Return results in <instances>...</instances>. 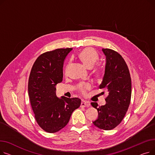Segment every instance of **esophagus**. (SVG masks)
Segmentation results:
<instances>
[{
	"label": "esophagus",
	"mask_w": 155,
	"mask_h": 155,
	"mask_svg": "<svg viewBox=\"0 0 155 155\" xmlns=\"http://www.w3.org/2000/svg\"><path fill=\"white\" fill-rule=\"evenodd\" d=\"M81 106L82 107H89L90 106V104H89V102H88L84 100H82V102H81Z\"/></svg>",
	"instance_id": "obj_1"
}]
</instances>
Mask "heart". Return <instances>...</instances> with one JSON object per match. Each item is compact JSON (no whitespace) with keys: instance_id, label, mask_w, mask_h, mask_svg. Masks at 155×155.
I'll return each mask as SVG.
<instances>
[{"instance_id":"1","label":"heart","mask_w":155,"mask_h":155,"mask_svg":"<svg viewBox=\"0 0 155 155\" xmlns=\"http://www.w3.org/2000/svg\"><path fill=\"white\" fill-rule=\"evenodd\" d=\"M78 58L88 68H91L98 61L99 55L94 49L91 48H86L79 53ZM89 88H90L89 84H86L84 87H81L80 89L84 92L85 89Z\"/></svg>"}]
</instances>
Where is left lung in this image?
Listing matches in <instances>:
<instances>
[{
    "label": "left lung",
    "mask_w": 155,
    "mask_h": 155,
    "mask_svg": "<svg viewBox=\"0 0 155 155\" xmlns=\"http://www.w3.org/2000/svg\"><path fill=\"white\" fill-rule=\"evenodd\" d=\"M106 63L100 88L108 92L105 104L99 107L97 102L92 106L98 111V118L93 124L104 130H111L118 126L124 117L131 97V79L127 64L117 52L102 49ZM104 94V92H103Z\"/></svg>",
    "instance_id": "1"
}]
</instances>
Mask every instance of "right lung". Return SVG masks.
Here are the masks:
<instances>
[{
    "label": "right lung",
    "mask_w": 155,
    "mask_h": 155,
    "mask_svg": "<svg viewBox=\"0 0 155 155\" xmlns=\"http://www.w3.org/2000/svg\"><path fill=\"white\" fill-rule=\"evenodd\" d=\"M72 48L56 49L41 54L32 67L28 82L31 107L39 126L44 131H59L69 122L72 112L78 108V98H58L56 85L62 82L64 61Z\"/></svg>",
    "instance_id": "1"
}]
</instances>
